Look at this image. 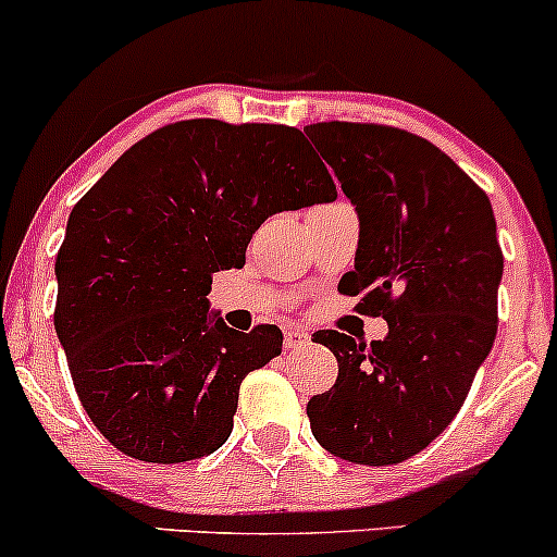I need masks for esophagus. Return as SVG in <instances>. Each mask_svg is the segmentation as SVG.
Here are the masks:
<instances>
[{
  "instance_id": "34e87169",
  "label": "esophagus",
  "mask_w": 557,
  "mask_h": 557,
  "mask_svg": "<svg viewBox=\"0 0 557 557\" xmlns=\"http://www.w3.org/2000/svg\"><path fill=\"white\" fill-rule=\"evenodd\" d=\"M309 345V332L306 330H298V327H290L285 330V348L287 350H300Z\"/></svg>"
}]
</instances>
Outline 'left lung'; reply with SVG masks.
<instances>
[{
    "label": "left lung",
    "instance_id": "obj_1",
    "mask_svg": "<svg viewBox=\"0 0 557 557\" xmlns=\"http://www.w3.org/2000/svg\"><path fill=\"white\" fill-rule=\"evenodd\" d=\"M304 133L359 214L341 293L387 322L385 341L327 330L337 380L306 406L317 443L350 463L389 466L456 419L497 332L503 251L487 194L426 138L374 123Z\"/></svg>",
    "mask_w": 557,
    "mask_h": 557
}]
</instances>
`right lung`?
<instances>
[{"instance_id":"obj_1","label":"right lung","mask_w":557,"mask_h":557,"mask_svg":"<svg viewBox=\"0 0 557 557\" xmlns=\"http://www.w3.org/2000/svg\"><path fill=\"white\" fill-rule=\"evenodd\" d=\"M337 198L298 127L181 120L125 151L73 207L54 330L94 426L125 456L183 463L227 443L248 372L283 332L227 327L212 274L267 216Z\"/></svg>"}]
</instances>
